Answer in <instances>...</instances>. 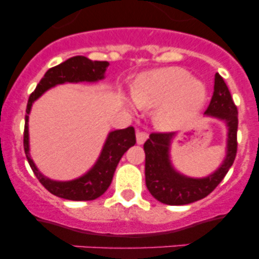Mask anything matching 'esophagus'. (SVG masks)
Here are the masks:
<instances>
[{"label": "esophagus", "mask_w": 259, "mask_h": 259, "mask_svg": "<svg viewBox=\"0 0 259 259\" xmlns=\"http://www.w3.org/2000/svg\"><path fill=\"white\" fill-rule=\"evenodd\" d=\"M148 139V134L143 130H137V143L138 144H143L144 142Z\"/></svg>", "instance_id": "obj_1"}]
</instances>
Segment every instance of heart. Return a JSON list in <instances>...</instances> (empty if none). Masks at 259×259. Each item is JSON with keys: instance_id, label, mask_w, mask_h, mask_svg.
Segmentation results:
<instances>
[{"instance_id": "obj_1", "label": "heart", "mask_w": 259, "mask_h": 259, "mask_svg": "<svg viewBox=\"0 0 259 259\" xmlns=\"http://www.w3.org/2000/svg\"><path fill=\"white\" fill-rule=\"evenodd\" d=\"M133 100L141 108H157L156 122L163 129L189 124L207 100V88L181 67L144 72L133 85Z\"/></svg>"}]
</instances>
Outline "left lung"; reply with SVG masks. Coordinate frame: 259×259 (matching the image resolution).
<instances>
[{
	"label": "left lung",
	"instance_id": "8db88e82",
	"mask_svg": "<svg viewBox=\"0 0 259 259\" xmlns=\"http://www.w3.org/2000/svg\"><path fill=\"white\" fill-rule=\"evenodd\" d=\"M206 116L222 120L228 126V147L222 165L207 178L193 179L181 175L170 161L172 133H152L144 143L146 184L149 193L161 203L183 206L203 199L212 193L233 166L238 151V108L221 75H214V91Z\"/></svg>",
	"mask_w": 259,
	"mask_h": 259
}]
</instances>
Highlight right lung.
Masks as SVG:
<instances>
[{
    "mask_svg": "<svg viewBox=\"0 0 259 259\" xmlns=\"http://www.w3.org/2000/svg\"><path fill=\"white\" fill-rule=\"evenodd\" d=\"M107 61H92L84 56H75L62 64L51 67L45 74L37 88L30 94L26 105L25 126H24V151L31 170L40 184L53 195L70 200H93L103 194L110 187L113 174L122 154L135 144V130L133 126L111 132L103 146L101 156L96 165L80 178L70 181H55L46 178L35 167L29 154L28 120L33 102L46 91L57 84L80 83V81H98L105 78Z\"/></svg>",
    "mask_w": 259,
    "mask_h": 259,
    "instance_id": "right-lung-1",
    "label": "right lung"
}]
</instances>
